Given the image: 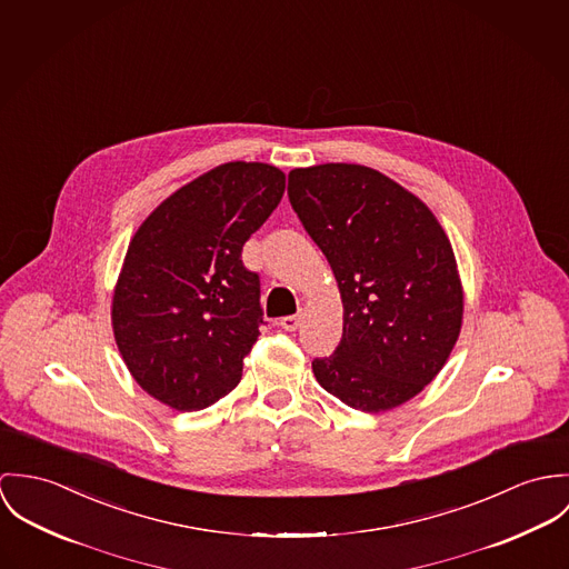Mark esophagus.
I'll return each mask as SVG.
<instances>
[{
    "label": "esophagus",
    "mask_w": 569,
    "mask_h": 569,
    "mask_svg": "<svg viewBox=\"0 0 569 569\" xmlns=\"http://www.w3.org/2000/svg\"><path fill=\"white\" fill-rule=\"evenodd\" d=\"M286 331H297L301 327V315L283 316L279 322Z\"/></svg>",
    "instance_id": "obj_1"
}]
</instances>
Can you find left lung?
I'll return each mask as SVG.
<instances>
[{"label": "left lung", "mask_w": 569, "mask_h": 569, "mask_svg": "<svg viewBox=\"0 0 569 569\" xmlns=\"http://www.w3.org/2000/svg\"><path fill=\"white\" fill-rule=\"evenodd\" d=\"M288 196L345 308L340 345L312 362L318 383L362 412L406 403L439 376L462 325V286L439 220L356 163L297 168Z\"/></svg>", "instance_id": "1"}]
</instances>
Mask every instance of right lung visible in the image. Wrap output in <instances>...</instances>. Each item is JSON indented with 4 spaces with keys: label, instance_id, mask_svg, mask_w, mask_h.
Masks as SVG:
<instances>
[{
    "label": "right lung",
    "instance_id": "obj_1",
    "mask_svg": "<svg viewBox=\"0 0 569 569\" xmlns=\"http://www.w3.org/2000/svg\"><path fill=\"white\" fill-rule=\"evenodd\" d=\"M286 174L231 161L166 198L128 244L113 292V333L134 381L191 412L242 379L259 336V274L242 247L268 220Z\"/></svg>",
    "mask_w": 569,
    "mask_h": 569
}]
</instances>
